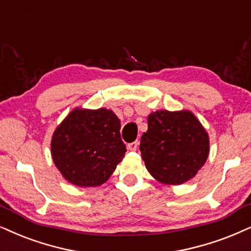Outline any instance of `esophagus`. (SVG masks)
Instances as JSON below:
<instances>
[{
	"instance_id": "esophagus-1",
	"label": "esophagus",
	"mask_w": 251,
	"mask_h": 251,
	"mask_svg": "<svg viewBox=\"0 0 251 251\" xmlns=\"http://www.w3.org/2000/svg\"><path fill=\"white\" fill-rule=\"evenodd\" d=\"M138 145H139V143L137 141L130 143V144H128V150L129 151H136V150L138 149Z\"/></svg>"
}]
</instances>
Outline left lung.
Returning <instances> with one entry per match:
<instances>
[{
	"instance_id": "8db88e82",
	"label": "left lung",
	"mask_w": 251,
	"mask_h": 251,
	"mask_svg": "<svg viewBox=\"0 0 251 251\" xmlns=\"http://www.w3.org/2000/svg\"><path fill=\"white\" fill-rule=\"evenodd\" d=\"M142 158L160 183L178 185L193 178L210 152L207 131L190 110H157L148 116L141 138Z\"/></svg>"
}]
</instances>
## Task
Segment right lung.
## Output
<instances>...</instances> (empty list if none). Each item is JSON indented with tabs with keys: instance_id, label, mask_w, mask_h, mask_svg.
<instances>
[{
	"instance_id": "right-lung-1",
	"label": "right lung",
	"mask_w": 251,
	"mask_h": 251,
	"mask_svg": "<svg viewBox=\"0 0 251 251\" xmlns=\"http://www.w3.org/2000/svg\"><path fill=\"white\" fill-rule=\"evenodd\" d=\"M120 128L110 109L71 110L50 142L51 158L62 176L83 188L105 183L126 152Z\"/></svg>"
}]
</instances>
